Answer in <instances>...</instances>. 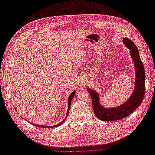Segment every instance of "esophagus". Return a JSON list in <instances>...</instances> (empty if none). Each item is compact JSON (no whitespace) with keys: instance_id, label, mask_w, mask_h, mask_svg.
Masks as SVG:
<instances>
[{"instance_id":"1","label":"esophagus","mask_w":155,"mask_h":155,"mask_svg":"<svg viewBox=\"0 0 155 155\" xmlns=\"http://www.w3.org/2000/svg\"><path fill=\"white\" fill-rule=\"evenodd\" d=\"M87 80L86 78H83L82 79V81H81V84L82 85H86V84H87Z\"/></svg>"}]
</instances>
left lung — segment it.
Segmentation results:
<instances>
[{
  "label": "left lung",
  "instance_id": "8db88e82",
  "mask_svg": "<svg viewBox=\"0 0 155 155\" xmlns=\"http://www.w3.org/2000/svg\"><path fill=\"white\" fill-rule=\"evenodd\" d=\"M123 43L130 50L131 57L135 70L134 91L127 101L117 107H104L100 102L99 94L91 88H87V92L92 99L94 113L98 119L103 121L119 120L129 116L140 106L144 98L146 73L143 63L140 57L138 49L133 42L127 38H123Z\"/></svg>",
  "mask_w": 155,
  "mask_h": 155
}]
</instances>
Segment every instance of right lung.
<instances>
[{
	"instance_id": "1",
	"label": "right lung",
	"mask_w": 155,
	"mask_h": 155,
	"mask_svg": "<svg viewBox=\"0 0 155 155\" xmlns=\"http://www.w3.org/2000/svg\"><path fill=\"white\" fill-rule=\"evenodd\" d=\"M74 94H75V91H73V92H72V93L70 94V95H69V97H68V111H67L66 117L65 118V119L64 120H63L62 122L59 123V124H57V125H54V126H44V125H38V124H33V123H30V124H31L32 125H33V126H35L41 127H44V128H51V127H57V126H61V125H62V124H63V122L65 121V120H66V119L67 118V117H68V113H69V109H70V107H71V101H72V100H73V97H74Z\"/></svg>"
}]
</instances>
